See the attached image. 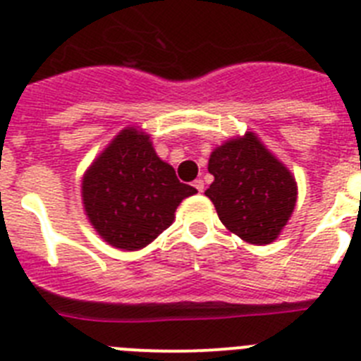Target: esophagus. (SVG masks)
I'll return each mask as SVG.
<instances>
[{
	"label": "esophagus",
	"mask_w": 361,
	"mask_h": 361,
	"mask_svg": "<svg viewBox=\"0 0 361 361\" xmlns=\"http://www.w3.org/2000/svg\"><path fill=\"white\" fill-rule=\"evenodd\" d=\"M193 188H195L197 191H204V180H202V178H197L195 183H193Z\"/></svg>",
	"instance_id": "esophagus-1"
}]
</instances>
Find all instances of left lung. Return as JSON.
<instances>
[{"label": "left lung", "mask_w": 361, "mask_h": 361, "mask_svg": "<svg viewBox=\"0 0 361 361\" xmlns=\"http://www.w3.org/2000/svg\"><path fill=\"white\" fill-rule=\"evenodd\" d=\"M215 177L206 195L222 224L250 244H269L279 237L295 209L296 183L253 133L233 139L212 153Z\"/></svg>", "instance_id": "obj_1"}]
</instances>
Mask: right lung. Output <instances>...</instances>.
<instances>
[{
	"label": "right lung",
	"instance_id": "add662e5",
	"mask_svg": "<svg viewBox=\"0 0 361 361\" xmlns=\"http://www.w3.org/2000/svg\"><path fill=\"white\" fill-rule=\"evenodd\" d=\"M193 193L135 128L123 130L82 178L90 222L108 244L126 251L141 250L170 228L180 200Z\"/></svg>",
	"mask_w": 361,
	"mask_h": 361
}]
</instances>
